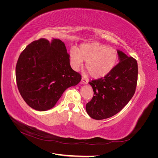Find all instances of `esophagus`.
Returning <instances> with one entry per match:
<instances>
[{"label": "esophagus", "instance_id": "esophagus-1", "mask_svg": "<svg viewBox=\"0 0 158 158\" xmlns=\"http://www.w3.org/2000/svg\"><path fill=\"white\" fill-rule=\"evenodd\" d=\"M88 83V80L86 78L82 77V80H81V84H87Z\"/></svg>", "mask_w": 158, "mask_h": 158}]
</instances>
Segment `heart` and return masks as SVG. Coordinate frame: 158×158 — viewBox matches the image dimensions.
<instances>
[{"label":"heart","mask_w":158,"mask_h":158,"mask_svg":"<svg viewBox=\"0 0 158 158\" xmlns=\"http://www.w3.org/2000/svg\"><path fill=\"white\" fill-rule=\"evenodd\" d=\"M71 64L78 70L85 60V68L94 78H101L113 70L118 60L117 50L98 42L82 44L80 48L70 50Z\"/></svg>","instance_id":"obj_1"}]
</instances>
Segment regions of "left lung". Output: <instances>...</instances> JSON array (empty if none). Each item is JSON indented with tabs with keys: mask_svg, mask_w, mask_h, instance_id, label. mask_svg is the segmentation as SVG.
<instances>
[{
	"mask_svg": "<svg viewBox=\"0 0 158 158\" xmlns=\"http://www.w3.org/2000/svg\"><path fill=\"white\" fill-rule=\"evenodd\" d=\"M119 63L103 78L89 82L94 97L85 110L96 120L111 117L121 111L135 93L138 79V64L132 56L117 50Z\"/></svg>",
	"mask_w": 158,
	"mask_h": 158,
	"instance_id": "left-lung-1",
	"label": "left lung"
}]
</instances>
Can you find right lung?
I'll return each mask as SVG.
<instances>
[{"label":"right lung","mask_w":158,"mask_h":158,"mask_svg":"<svg viewBox=\"0 0 158 158\" xmlns=\"http://www.w3.org/2000/svg\"><path fill=\"white\" fill-rule=\"evenodd\" d=\"M64 42L52 38L34 41L19 56L16 78L19 92L30 107H53L64 91L77 85L81 75L71 68Z\"/></svg>","instance_id":"1"}]
</instances>
